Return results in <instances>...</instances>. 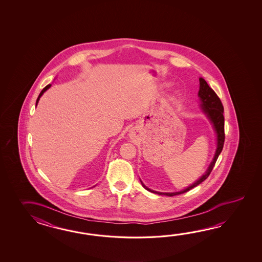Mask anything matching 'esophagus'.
<instances>
[{"instance_id": "esophagus-1", "label": "esophagus", "mask_w": 262, "mask_h": 262, "mask_svg": "<svg viewBox=\"0 0 262 262\" xmlns=\"http://www.w3.org/2000/svg\"><path fill=\"white\" fill-rule=\"evenodd\" d=\"M136 135H137L136 129H131L130 132H129V137H130L131 139H135V138H136Z\"/></svg>"}]
</instances>
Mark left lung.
<instances>
[{"label":"left lung","instance_id":"1","mask_svg":"<svg viewBox=\"0 0 262 262\" xmlns=\"http://www.w3.org/2000/svg\"><path fill=\"white\" fill-rule=\"evenodd\" d=\"M199 96L201 98V107L202 111L207 115V117L210 119L211 123L213 125V128L215 130L216 133V139H217V146H216V150H215V155L213 156L212 163L210 164V166L208 167L205 174H203L201 178L198 181H195V183L191 184L187 188L183 190V191H179V192H173V193H162V192H156L154 190H150L145 186L143 183L141 182V184L143 185L145 189L156 193L158 195H166L168 196H173V195H180L185 193L187 191L195 187L196 185L201 184L202 182H204L209 175L212 172V168L215 165V162L217 160L218 156L221 154L223 150V146H224V141H225V118H224V106L222 105V102L220 100V98L218 97L217 95L215 94V92L208 85L206 80L204 78H200V91H199Z\"/></svg>","mask_w":262,"mask_h":262}]
</instances>
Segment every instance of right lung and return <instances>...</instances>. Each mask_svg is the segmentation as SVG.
Instances as JSON below:
<instances>
[{
	"label": "right lung",
	"mask_w": 262,
	"mask_h": 262,
	"mask_svg": "<svg viewBox=\"0 0 262 262\" xmlns=\"http://www.w3.org/2000/svg\"><path fill=\"white\" fill-rule=\"evenodd\" d=\"M50 86H51V84H49V85H47L46 87H45L44 89L42 90L41 91V93H40L39 95H38V97H37V100H36V105H37V103H38V101H39L40 97L42 96V95L44 94L45 92L47 91V90L49 89L50 88Z\"/></svg>",
	"instance_id": "add662e5"
}]
</instances>
